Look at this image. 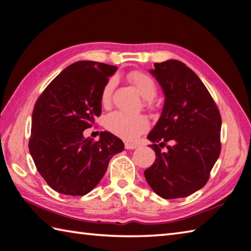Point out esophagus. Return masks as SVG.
<instances>
[{
	"label": "esophagus",
	"instance_id": "obj_1",
	"mask_svg": "<svg viewBox=\"0 0 251 251\" xmlns=\"http://www.w3.org/2000/svg\"><path fill=\"white\" fill-rule=\"evenodd\" d=\"M138 145L137 144H133V143H125V148L126 149H135L137 148Z\"/></svg>",
	"mask_w": 251,
	"mask_h": 251
}]
</instances>
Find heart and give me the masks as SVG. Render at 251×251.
I'll list each match as a JSON object with an SVG mask.
<instances>
[{
    "label": "heart",
    "mask_w": 251,
    "mask_h": 251,
    "mask_svg": "<svg viewBox=\"0 0 251 251\" xmlns=\"http://www.w3.org/2000/svg\"><path fill=\"white\" fill-rule=\"evenodd\" d=\"M127 79L146 100V106H153L152 99L157 94V85L149 75L141 71H134L127 75ZM115 80L108 79L103 85L100 101L103 106H108L111 103L112 93ZM105 127L112 134L125 140H134L149 128V121L145 115H127L122 112H113L105 118Z\"/></svg>",
    "instance_id": "1"
}]
</instances>
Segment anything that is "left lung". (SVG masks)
<instances>
[{
  "mask_svg": "<svg viewBox=\"0 0 251 251\" xmlns=\"http://www.w3.org/2000/svg\"><path fill=\"white\" fill-rule=\"evenodd\" d=\"M153 66L151 74L162 86L166 101L148 135L156 162L145 170V177L159 197L185 198L206 184L220 157L221 113L206 86L183 62L168 60Z\"/></svg>",
  "mask_w": 251,
  "mask_h": 251,
  "instance_id": "1",
  "label": "left lung"
}]
</instances>
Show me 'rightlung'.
Returning <instances> with one entry per match:
<instances>
[{
    "label": "right lung",
    "instance_id": "right-lung-1",
    "mask_svg": "<svg viewBox=\"0 0 251 251\" xmlns=\"http://www.w3.org/2000/svg\"><path fill=\"white\" fill-rule=\"evenodd\" d=\"M116 70L102 62L72 63L35 103L29 152L40 176L59 193H89L105 175L111 158L124 150L123 141L108 131H101L99 140L83 136L101 115L102 88Z\"/></svg>",
    "mask_w": 251,
    "mask_h": 251
}]
</instances>
